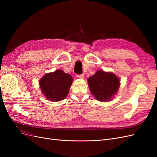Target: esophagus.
<instances>
[{"instance_id":"34e87169","label":"esophagus","mask_w":157,"mask_h":157,"mask_svg":"<svg viewBox=\"0 0 157 157\" xmlns=\"http://www.w3.org/2000/svg\"><path fill=\"white\" fill-rule=\"evenodd\" d=\"M77 77L78 78H80V79H84V75L83 74L82 75H77Z\"/></svg>"}]
</instances>
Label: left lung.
<instances>
[{
  "label": "left lung",
  "instance_id": "left-lung-1",
  "mask_svg": "<svg viewBox=\"0 0 157 157\" xmlns=\"http://www.w3.org/2000/svg\"><path fill=\"white\" fill-rule=\"evenodd\" d=\"M90 92L97 100L111 101L117 94L121 85L120 78L112 72L98 70L88 78Z\"/></svg>",
  "mask_w": 157,
  "mask_h": 157
}]
</instances>
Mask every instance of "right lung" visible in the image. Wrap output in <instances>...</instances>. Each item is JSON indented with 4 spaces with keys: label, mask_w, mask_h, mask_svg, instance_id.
<instances>
[{
    "label": "right lung",
    "mask_w": 157,
    "mask_h": 157,
    "mask_svg": "<svg viewBox=\"0 0 157 157\" xmlns=\"http://www.w3.org/2000/svg\"><path fill=\"white\" fill-rule=\"evenodd\" d=\"M73 82V78L70 75L59 69L45 74L39 84L45 98L56 102L67 97Z\"/></svg>",
    "instance_id": "obj_1"
}]
</instances>
